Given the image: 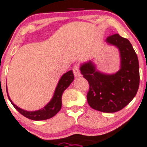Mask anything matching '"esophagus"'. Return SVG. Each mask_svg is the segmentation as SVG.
Wrapping results in <instances>:
<instances>
[{"label": "esophagus", "mask_w": 147, "mask_h": 147, "mask_svg": "<svg viewBox=\"0 0 147 147\" xmlns=\"http://www.w3.org/2000/svg\"><path fill=\"white\" fill-rule=\"evenodd\" d=\"M72 70H73L74 74V76H75V77H79L81 76V74H80V69H79V67L78 65H74L73 67V69H72Z\"/></svg>", "instance_id": "obj_1"}]
</instances>
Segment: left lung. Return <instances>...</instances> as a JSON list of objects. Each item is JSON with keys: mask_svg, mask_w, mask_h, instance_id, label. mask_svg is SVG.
I'll return each mask as SVG.
<instances>
[{"mask_svg": "<svg viewBox=\"0 0 147 147\" xmlns=\"http://www.w3.org/2000/svg\"><path fill=\"white\" fill-rule=\"evenodd\" d=\"M105 42L119 51V70L112 74L102 73L91 60L82 63L80 70L90 85L87 96L90 106L103 113H115L126 106L138 92L139 62L132 44L126 38L113 34Z\"/></svg>", "mask_w": 147, "mask_h": 147, "instance_id": "1", "label": "left lung"}]
</instances>
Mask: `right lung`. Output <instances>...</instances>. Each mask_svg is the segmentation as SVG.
Returning a JSON list of instances; mask_svg holds the SVG:
<instances>
[{
    "instance_id": "add662e5",
    "label": "right lung",
    "mask_w": 147,
    "mask_h": 147,
    "mask_svg": "<svg viewBox=\"0 0 147 147\" xmlns=\"http://www.w3.org/2000/svg\"><path fill=\"white\" fill-rule=\"evenodd\" d=\"M74 76L73 71L71 70L69 71L68 72L65 73L62 76L57 87H56L54 94L53 98L50 100L47 105H46L44 108L40 110H36V111H27L19 108L11 101L9 98L7 92V87H6L7 90V96L9 100H10L11 103L13 106L18 110L21 115H24L26 117L30 119L34 120V121H40V120H45L53 117V116L60 111L62 108V96L63 92H65L66 89L68 87L70 84L74 81Z\"/></svg>"
}]
</instances>
